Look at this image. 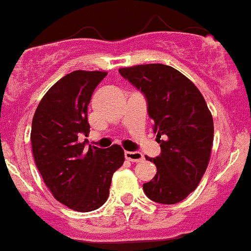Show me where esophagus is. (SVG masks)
I'll list each match as a JSON object with an SVG mask.
<instances>
[{
  "label": "esophagus",
  "instance_id": "obj_1",
  "mask_svg": "<svg viewBox=\"0 0 251 251\" xmlns=\"http://www.w3.org/2000/svg\"><path fill=\"white\" fill-rule=\"evenodd\" d=\"M124 157L126 159L130 162H141L143 161V154L139 152H129V151H126L124 152Z\"/></svg>",
  "mask_w": 251,
  "mask_h": 251
}]
</instances>
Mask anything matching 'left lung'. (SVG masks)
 Segmentation results:
<instances>
[{
    "instance_id": "left-lung-1",
    "label": "left lung",
    "mask_w": 251,
    "mask_h": 251,
    "mask_svg": "<svg viewBox=\"0 0 251 251\" xmlns=\"http://www.w3.org/2000/svg\"><path fill=\"white\" fill-rule=\"evenodd\" d=\"M119 74L145 95L159 156L146 157L157 167L143 183L154 202L174 205L185 200L200 183L214 141V122L200 90L172 66L147 64L119 69Z\"/></svg>"
}]
</instances>
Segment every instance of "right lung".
I'll return each instance as SVG.
<instances>
[{"mask_svg":"<svg viewBox=\"0 0 251 251\" xmlns=\"http://www.w3.org/2000/svg\"><path fill=\"white\" fill-rule=\"evenodd\" d=\"M104 72L76 70L61 77L44 95L31 126V145L37 170L59 202L88 212L109 196L112 176L124 162L121 146L85 148L88 105Z\"/></svg>","mask_w":251,"mask_h":251,"instance_id":"obj_1","label":"right lung"}]
</instances>
